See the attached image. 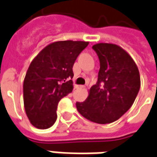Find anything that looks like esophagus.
<instances>
[{"instance_id": "esophagus-1", "label": "esophagus", "mask_w": 157, "mask_h": 157, "mask_svg": "<svg viewBox=\"0 0 157 157\" xmlns=\"http://www.w3.org/2000/svg\"><path fill=\"white\" fill-rule=\"evenodd\" d=\"M76 88L77 89H84L85 86L84 85H76Z\"/></svg>"}]
</instances>
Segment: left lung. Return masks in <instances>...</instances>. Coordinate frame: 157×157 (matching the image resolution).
I'll use <instances>...</instances> for the list:
<instances>
[{
  "mask_svg": "<svg viewBox=\"0 0 157 157\" xmlns=\"http://www.w3.org/2000/svg\"><path fill=\"white\" fill-rule=\"evenodd\" d=\"M92 48L100 61L98 78L86 100L77 101V109L90 121L111 123L133 104L140 89V75L135 61L121 47L100 43Z\"/></svg>",
  "mask_w": 157,
  "mask_h": 157,
  "instance_id": "left-lung-1",
  "label": "left lung"
}]
</instances>
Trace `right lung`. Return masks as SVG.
<instances>
[{
  "label": "right lung",
  "instance_id": "add662e5",
  "mask_svg": "<svg viewBox=\"0 0 157 157\" xmlns=\"http://www.w3.org/2000/svg\"><path fill=\"white\" fill-rule=\"evenodd\" d=\"M84 41H58L48 44L31 62L24 79V106L29 121L47 129L57 119V105L73 89L72 67L88 46Z\"/></svg>",
  "mask_w": 157,
  "mask_h": 157
}]
</instances>
